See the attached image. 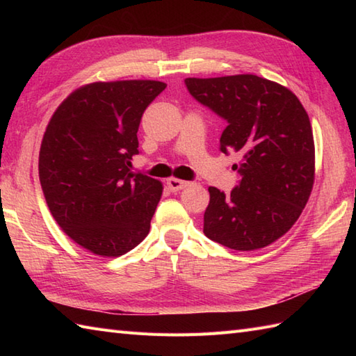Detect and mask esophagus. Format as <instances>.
Listing matches in <instances>:
<instances>
[{
	"instance_id": "esophagus-1",
	"label": "esophagus",
	"mask_w": 356,
	"mask_h": 356,
	"mask_svg": "<svg viewBox=\"0 0 356 356\" xmlns=\"http://www.w3.org/2000/svg\"><path fill=\"white\" fill-rule=\"evenodd\" d=\"M166 185H168V188L172 193H176V191L184 190V188H186V186H190V182H186V180L176 179V177H170L168 180H166Z\"/></svg>"
}]
</instances>
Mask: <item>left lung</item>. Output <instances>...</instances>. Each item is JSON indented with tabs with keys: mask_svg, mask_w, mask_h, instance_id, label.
Instances as JSON below:
<instances>
[{
	"mask_svg": "<svg viewBox=\"0 0 356 356\" xmlns=\"http://www.w3.org/2000/svg\"><path fill=\"white\" fill-rule=\"evenodd\" d=\"M195 101L226 120L220 151L238 153L231 194L209 186L203 232L236 251L274 243L303 213L315 179L311 120L291 90L255 74L186 78Z\"/></svg>",
	"mask_w": 356,
	"mask_h": 356,
	"instance_id": "8db88e82",
	"label": "left lung"
}]
</instances>
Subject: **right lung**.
I'll return each instance as SVG.
<instances>
[{"mask_svg": "<svg viewBox=\"0 0 356 356\" xmlns=\"http://www.w3.org/2000/svg\"><path fill=\"white\" fill-rule=\"evenodd\" d=\"M159 81L93 82L53 113L40 149L50 213L74 243L102 257L131 251L148 236L163 186L130 170L143 111Z\"/></svg>", "mask_w": 356, "mask_h": 356, "instance_id": "obj_1", "label": "right lung"}]
</instances>
